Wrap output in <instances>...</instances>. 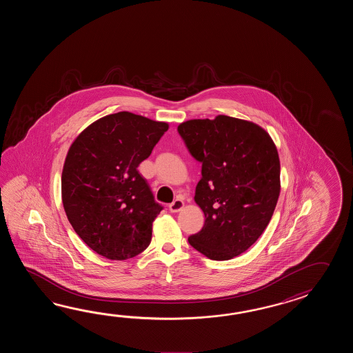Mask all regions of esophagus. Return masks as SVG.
Wrapping results in <instances>:
<instances>
[{
    "instance_id": "34e87169",
    "label": "esophagus",
    "mask_w": 353,
    "mask_h": 353,
    "mask_svg": "<svg viewBox=\"0 0 353 353\" xmlns=\"http://www.w3.org/2000/svg\"><path fill=\"white\" fill-rule=\"evenodd\" d=\"M183 207H184V202L181 199H175L173 203L169 204V210L173 212V213H176V212L183 210Z\"/></svg>"
}]
</instances>
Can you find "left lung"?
Masks as SVG:
<instances>
[{"label": "left lung", "mask_w": 353, "mask_h": 353, "mask_svg": "<svg viewBox=\"0 0 353 353\" xmlns=\"http://www.w3.org/2000/svg\"><path fill=\"white\" fill-rule=\"evenodd\" d=\"M178 132L202 164L194 201L205 221L188 242L210 260L241 255L263 234L278 203L275 143L256 123L222 114L183 122Z\"/></svg>", "instance_id": "8db88e82"}]
</instances>
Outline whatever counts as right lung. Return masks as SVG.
Segmentation results:
<instances>
[{"instance_id": "1", "label": "right lung", "mask_w": 353, "mask_h": 353, "mask_svg": "<svg viewBox=\"0 0 353 353\" xmlns=\"http://www.w3.org/2000/svg\"><path fill=\"white\" fill-rule=\"evenodd\" d=\"M168 128L134 113H113L72 143L61 173L63 205L77 234L98 255L126 260L150 245L163 205L137 166Z\"/></svg>"}]
</instances>
